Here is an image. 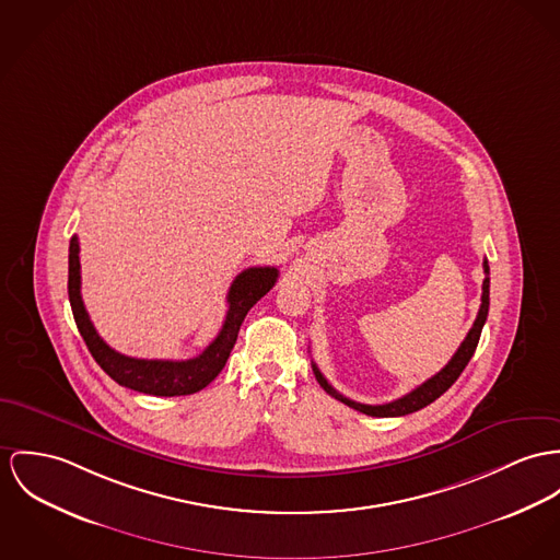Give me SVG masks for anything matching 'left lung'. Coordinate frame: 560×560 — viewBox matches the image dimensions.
Returning a JSON list of instances; mask_svg holds the SVG:
<instances>
[{"mask_svg": "<svg viewBox=\"0 0 560 560\" xmlns=\"http://www.w3.org/2000/svg\"><path fill=\"white\" fill-rule=\"evenodd\" d=\"M483 272H486V279H483V285H481V304H479V311H477V317H475L474 328L469 330V335L465 337V341L460 343L458 351L452 355V360L436 375H432L429 382H424L422 386L411 389L409 394H405V396H400V398H396L392 402H386V405H362V402L349 400V398H345L343 394H339L335 387L326 382V377L319 373V369L313 364L315 380L319 382V386L324 387L330 396H335L337 400H341L347 407H351V409H355L360 413L373 416V418H398V416H407V413L424 409L427 405H431L432 400H436L445 389L452 387V384L465 371V366L469 364V360L474 358L475 347L479 343V335H481V328L486 324L488 306H490V277H488L490 268H488V259H483Z\"/></svg>", "mask_w": 560, "mask_h": 560, "instance_id": "obj_1", "label": "left lung"}]
</instances>
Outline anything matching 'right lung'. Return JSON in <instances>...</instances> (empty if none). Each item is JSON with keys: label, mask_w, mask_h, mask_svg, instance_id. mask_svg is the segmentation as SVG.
I'll list each match as a JSON object with an SVG mask.
<instances>
[{"label": "right lung", "mask_w": 560, "mask_h": 560, "mask_svg": "<svg viewBox=\"0 0 560 560\" xmlns=\"http://www.w3.org/2000/svg\"><path fill=\"white\" fill-rule=\"evenodd\" d=\"M79 252H81L79 236H72L70 256H68V296H70L74 322L79 326L81 337L85 339L95 362L119 386H126L142 394H153V396H185L209 386L225 366L245 315L261 296H266L272 290L279 277V270L275 266H254L243 270L230 285L225 322L215 341L209 345L200 355L191 360H140V358L124 355L113 347H108L93 328L85 302L81 296Z\"/></svg>", "instance_id": "1"}]
</instances>
